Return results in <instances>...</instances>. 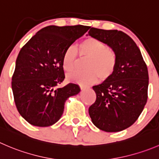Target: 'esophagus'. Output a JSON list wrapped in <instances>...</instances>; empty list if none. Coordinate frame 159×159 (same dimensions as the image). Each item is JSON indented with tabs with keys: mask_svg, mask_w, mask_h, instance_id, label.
<instances>
[{
	"mask_svg": "<svg viewBox=\"0 0 159 159\" xmlns=\"http://www.w3.org/2000/svg\"><path fill=\"white\" fill-rule=\"evenodd\" d=\"M80 88H81V90H84V89H90V86H88V85H84V84H81L80 85Z\"/></svg>",
	"mask_w": 159,
	"mask_h": 159,
	"instance_id": "1",
	"label": "esophagus"
}]
</instances>
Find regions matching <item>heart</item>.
Returning a JSON list of instances; mask_svg holds the SVG:
<instances>
[{
	"label": "heart",
	"instance_id": "heart-1",
	"mask_svg": "<svg viewBox=\"0 0 159 159\" xmlns=\"http://www.w3.org/2000/svg\"><path fill=\"white\" fill-rule=\"evenodd\" d=\"M80 57L86 59L83 71L69 74L68 78L80 84H91L100 79L105 81L112 76L116 67V55L106 43L95 38H88L79 43L78 50L70 46L64 52L62 60L63 68L65 71L76 70Z\"/></svg>",
	"mask_w": 159,
	"mask_h": 159
}]
</instances>
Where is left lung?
Returning a JSON list of instances; mask_svg holds the SVG:
<instances>
[{
  "label": "left lung",
  "mask_w": 159,
  "mask_h": 159,
  "mask_svg": "<svg viewBox=\"0 0 159 159\" xmlns=\"http://www.w3.org/2000/svg\"><path fill=\"white\" fill-rule=\"evenodd\" d=\"M89 35L107 44L116 55L112 76L92 87L96 99L89 107V116L100 130L121 131L134 124L147 102V65L137 44L124 32L91 28Z\"/></svg>",
  "instance_id": "left-lung-1"
}]
</instances>
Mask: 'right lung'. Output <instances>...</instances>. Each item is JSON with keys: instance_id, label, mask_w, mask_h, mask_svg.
I'll use <instances>...</instances> for the list:
<instances>
[{"instance_id": "obj_1", "label": "right lung", "mask_w": 159, "mask_h": 159, "mask_svg": "<svg viewBox=\"0 0 159 159\" xmlns=\"http://www.w3.org/2000/svg\"><path fill=\"white\" fill-rule=\"evenodd\" d=\"M89 26L50 25L39 31L21 49L11 78L15 106L27 122L49 127L61 119L66 100L80 92L64 80L62 60L64 52L82 36Z\"/></svg>"}]
</instances>
